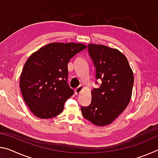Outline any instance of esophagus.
Segmentation results:
<instances>
[{
  "instance_id": "esophagus-1",
  "label": "esophagus",
  "mask_w": 158,
  "mask_h": 158,
  "mask_svg": "<svg viewBox=\"0 0 158 158\" xmlns=\"http://www.w3.org/2000/svg\"><path fill=\"white\" fill-rule=\"evenodd\" d=\"M83 89H84V86H83L82 85H80L79 86L77 87V89H76L75 90H74V92H75V94H76V95H79V93H80V92H81V90H82Z\"/></svg>"
}]
</instances>
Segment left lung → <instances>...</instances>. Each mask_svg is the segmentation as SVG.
<instances>
[{
  "mask_svg": "<svg viewBox=\"0 0 158 158\" xmlns=\"http://www.w3.org/2000/svg\"><path fill=\"white\" fill-rule=\"evenodd\" d=\"M88 53L95 68V84L92 100L81 106L83 116L98 126L111 123L123 111L132 96L134 75L127 58L116 49L105 45L89 44Z\"/></svg>",
  "mask_w": 158,
  "mask_h": 158,
  "instance_id": "8db88e82",
  "label": "left lung"
}]
</instances>
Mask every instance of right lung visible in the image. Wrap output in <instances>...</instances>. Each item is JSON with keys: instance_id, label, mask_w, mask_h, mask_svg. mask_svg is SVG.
Listing matches in <instances>:
<instances>
[{"instance_id": "right-lung-1", "label": "right lung", "mask_w": 158, "mask_h": 158, "mask_svg": "<svg viewBox=\"0 0 158 158\" xmlns=\"http://www.w3.org/2000/svg\"><path fill=\"white\" fill-rule=\"evenodd\" d=\"M86 47L79 43H51L33 53L20 77L23 98L35 116L50 118L63 111L73 95L68 83V63Z\"/></svg>"}]
</instances>
